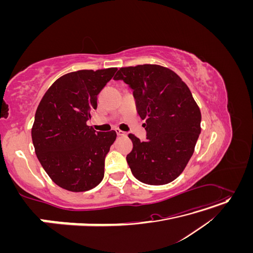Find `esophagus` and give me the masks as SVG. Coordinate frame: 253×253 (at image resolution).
Returning <instances> with one entry per match:
<instances>
[{
  "mask_svg": "<svg viewBox=\"0 0 253 253\" xmlns=\"http://www.w3.org/2000/svg\"><path fill=\"white\" fill-rule=\"evenodd\" d=\"M116 133H117L118 136H126V133L124 132V131H121V129H119V128H116Z\"/></svg>",
  "mask_w": 253,
  "mask_h": 253,
  "instance_id": "obj_1",
  "label": "esophagus"
}]
</instances>
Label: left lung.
I'll list each match as a JSON object with an SVG mask.
<instances>
[{
    "mask_svg": "<svg viewBox=\"0 0 253 253\" xmlns=\"http://www.w3.org/2000/svg\"><path fill=\"white\" fill-rule=\"evenodd\" d=\"M114 80L133 89L147 140L133 134L126 162L133 175L147 185H166L185 169L201 134L202 115L187 84L171 70L143 64L121 67Z\"/></svg>",
    "mask_w": 253,
    "mask_h": 253,
    "instance_id": "8db88e82",
    "label": "left lung"
}]
</instances>
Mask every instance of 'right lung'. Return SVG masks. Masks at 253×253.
<instances>
[{
  "instance_id": "add662e5",
  "label": "right lung",
  "mask_w": 253,
  "mask_h": 253,
  "mask_svg": "<svg viewBox=\"0 0 253 253\" xmlns=\"http://www.w3.org/2000/svg\"><path fill=\"white\" fill-rule=\"evenodd\" d=\"M117 68L78 71L52 83L38 106L32 138L38 159L51 180L72 192L95 188L104 176V160L116 132L86 126L97 96Z\"/></svg>"
}]
</instances>
